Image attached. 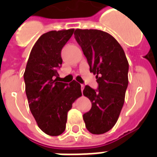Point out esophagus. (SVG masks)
Here are the masks:
<instances>
[{"label": "esophagus", "instance_id": "obj_1", "mask_svg": "<svg viewBox=\"0 0 157 157\" xmlns=\"http://www.w3.org/2000/svg\"><path fill=\"white\" fill-rule=\"evenodd\" d=\"M84 86H84V85H81V90H84Z\"/></svg>", "mask_w": 157, "mask_h": 157}]
</instances>
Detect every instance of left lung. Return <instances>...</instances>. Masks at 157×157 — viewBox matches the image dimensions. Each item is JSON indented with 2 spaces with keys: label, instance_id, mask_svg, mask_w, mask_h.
I'll use <instances>...</instances> for the list:
<instances>
[{
  "label": "left lung",
  "instance_id": "1",
  "mask_svg": "<svg viewBox=\"0 0 157 157\" xmlns=\"http://www.w3.org/2000/svg\"><path fill=\"white\" fill-rule=\"evenodd\" d=\"M74 35L98 84L97 90L89 86L84 89V96L92 103L84 121L91 134H104L116 124L124 105L129 63L121 45L109 33L77 28Z\"/></svg>",
  "mask_w": 157,
  "mask_h": 157
}]
</instances>
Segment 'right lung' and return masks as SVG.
<instances>
[{
	"instance_id": "right-lung-1",
	"label": "right lung",
	"mask_w": 157,
	"mask_h": 157,
	"mask_svg": "<svg viewBox=\"0 0 157 157\" xmlns=\"http://www.w3.org/2000/svg\"><path fill=\"white\" fill-rule=\"evenodd\" d=\"M73 32V28L50 31L40 36L31 50L23 74L31 112L38 127L50 136L63 133L67 112L82 95L76 81L69 85L58 81L62 48Z\"/></svg>"
}]
</instances>
